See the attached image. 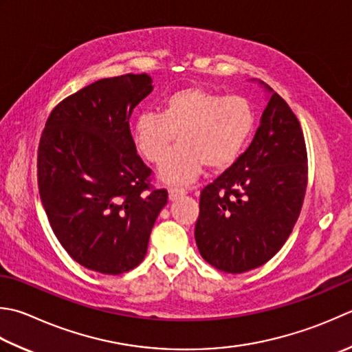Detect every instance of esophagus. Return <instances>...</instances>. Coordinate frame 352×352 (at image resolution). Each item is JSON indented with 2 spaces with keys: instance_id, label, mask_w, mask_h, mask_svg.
<instances>
[{
  "instance_id": "obj_1",
  "label": "esophagus",
  "mask_w": 352,
  "mask_h": 352,
  "mask_svg": "<svg viewBox=\"0 0 352 352\" xmlns=\"http://www.w3.org/2000/svg\"><path fill=\"white\" fill-rule=\"evenodd\" d=\"M186 194H188V190L183 188H170L169 189V199L170 201H175V199H178L180 197H184Z\"/></svg>"
}]
</instances>
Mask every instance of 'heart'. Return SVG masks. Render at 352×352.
Returning <instances> with one entry per match:
<instances>
[{"instance_id": "b5f03b06", "label": "heart", "mask_w": 352, "mask_h": 352, "mask_svg": "<svg viewBox=\"0 0 352 352\" xmlns=\"http://www.w3.org/2000/svg\"><path fill=\"white\" fill-rule=\"evenodd\" d=\"M253 128V107L243 96L186 87L164 99L160 114L137 116L133 135L142 155L157 163L178 133L181 144L164 156L158 177L168 184H189L208 164L217 170L232 166Z\"/></svg>"}]
</instances>
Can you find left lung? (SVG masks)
Here are the masks:
<instances>
[{
	"label": "left lung",
	"mask_w": 352,
	"mask_h": 352,
	"mask_svg": "<svg viewBox=\"0 0 352 352\" xmlns=\"http://www.w3.org/2000/svg\"><path fill=\"white\" fill-rule=\"evenodd\" d=\"M267 93L259 128L245 153L199 197L197 247L226 273L265 264L290 236L307 189V149L300 123L278 93Z\"/></svg>",
	"instance_id": "8db88e82"
}]
</instances>
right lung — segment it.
Here are the masks:
<instances>
[{
    "label": "right lung",
    "instance_id": "add662e5",
    "mask_svg": "<svg viewBox=\"0 0 352 352\" xmlns=\"http://www.w3.org/2000/svg\"><path fill=\"white\" fill-rule=\"evenodd\" d=\"M153 88L148 74L100 79L62 100L41 135L38 186L47 218L88 270L120 274L139 265L168 203L166 190H149L151 169L129 129Z\"/></svg>",
    "mask_w": 352,
    "mask_h": 352
}]
</instances>
